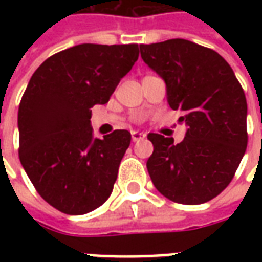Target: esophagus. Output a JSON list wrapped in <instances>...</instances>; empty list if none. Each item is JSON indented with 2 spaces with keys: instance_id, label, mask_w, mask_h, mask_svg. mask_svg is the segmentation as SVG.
<instances>
[{
  "instance_id": "obj_1",
  "label": "esophagus",
  "mask_w": 262,
  "mask_h": 262,
  "mask_svg": "<svg viewBox=\"0 0 262 262\" xmlns=\"http://www.w3.org/2000/svg\"><path fill=\"white\" fill-rule=\"evenodd\" d=\"M144 137H146V135L142 133V132H132V140L133 142H140Z\"/></svg>"
}]
</instances>
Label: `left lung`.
<instances>
[{"instance_id":"left-lung-1","label":"left lung","mask_w":262,"mask_h":262,"mask_svg":"<svg viewBox=\"0 0 262 262\" xmlns=\"http://www.w3.org/2000/svg\"><path fill=\"white\" fill-rule=\"evenodd\" d=\"M143 61L164 80L167 102L181 111V143L148 133L147 171L170 201L199 205L217 196L247 148V101L234 71L219 53L185 39L142 45Z\"/></svg>"}]
</instances>
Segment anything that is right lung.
Returning <instances> with one entry per match:
<instances>
[{"mask_svg": "<svg viewBox=\"0 0 262 262\" xmlns=\"http://www.w3.org/2000/svg\"><path fill=\"white\" fill-rule=\"evenodd\" d=\"M139 45L82 43L45 60L18 111L19 160L39 195L66 214H85L112 193L130 132L92 137L91 108L109 101Z\"/></svg>", "mask_w": 262, "mask_h": 262, "instance_id": "1", "label": "right lung"}]
</instances>
